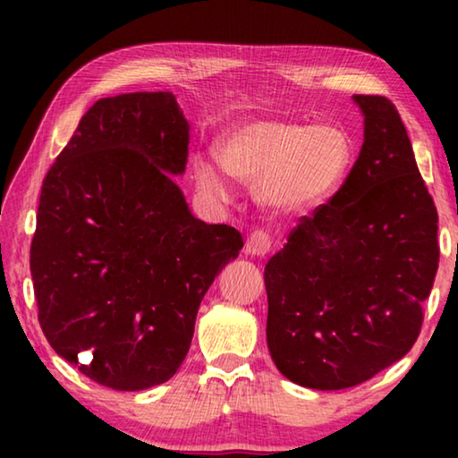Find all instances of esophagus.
Here are the masks:
<instances>
[{
	"label": "esophagus",
	"mask_w": 458,
	"mask_h": 458,
	"mask_svg": "<svg viewBox=\"0 0 458 458\" xmlns=\"http://www.w3.org/2000/svg\"><path fill=\"white\" fill-rule=\"evenodd\" d=\"M270 248H273V236L267 230H254L246 240V254L252 257H265Z\"/></svg>",
	"instance_id": "obj_1"
}]
</instances>
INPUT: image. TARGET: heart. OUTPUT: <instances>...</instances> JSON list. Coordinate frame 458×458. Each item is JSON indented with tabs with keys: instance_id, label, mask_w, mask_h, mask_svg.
I'll return each instance as SVG.
<instances>
[{
	"instance_id": "heart-1",
	"label": "heart",
	"mask_w": 458,
	"mask_h": 458,
	"mask_svg": "<svg viewBox=\"0 0 458 458\" xmlns=\"http://www.w3.org/2000/svg\"><path fill=\"white\" fill-rule=\"evenodd\" d=\"M220 157L238 182L276 214H307L327 199L352 164V141L333 125L291 119L250 121L224 139ZM196 182L208 196L228 199L230 185L212 161L196 164Z\"/></svg>"
}]
</instances>
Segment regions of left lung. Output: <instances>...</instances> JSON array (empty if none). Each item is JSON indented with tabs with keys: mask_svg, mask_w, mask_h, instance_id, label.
Instances as JSON below:
<instances>
[{
	"mask_svg": "<svg viewBox=\"0 0 458 458\" xmlns=\"http://www.w3.org/2000/svg\"><path fill=\"white\" fill-rule=\"evenodd\" d=\"M353 98L366 114L358 161L265 268L270 355L313 390L358 386L404 358L438 270V214L398 108Z\"/></svg>",
	"mask_w": 458,
	"mask_h": 458,
	"instance_id": "left-lung-1",
	"label": "left lung"
}]
</instances>
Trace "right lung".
I'll return each instance as SVG.
<instances>
[{
    "instance_id": "1",
    "label": "right lung",
    "mask_w": 458,
    "mask_h": 458,
    "mask_svg": "<svg viewBox=\"0 0 458 458\" xmlns=\"http://www.w3.org/2000/svg\"><path fill=\"white\" fill-rule=\"evenodd\" d=\"M190 125L172 92L100 98L44 177L30 248L38 321L54 352L113 390L167 382L201 299L242 250L193 218L169 174Z\"/></svg>"
}]
</instances>
